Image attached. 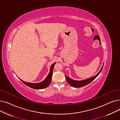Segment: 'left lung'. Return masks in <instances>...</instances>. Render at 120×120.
Listing matches in <instances>:
<instances>
[{
    "label": "left lung",
    "instance_id": "left-lung-1",
    "mask_svg": "<svg viewBox=\"0 0 120 120\" xmlns=\"http://www.w3.org/2000/svg\"><path fill=\"white\" fill-rule=\"evenodd\" d=\"M103 66L104 65H102L101 69L100 70V71H99V72L96 75H95V76L88 79H85V80H83V81H75V80H73V79L69 78V77H68L66 76H65V78L67 82H68V83H69L71 86L74 87H83L85 85H86L89 83H90L91 82H92L95 79H96V78L97 77L99 74H100L101 72V71L102 69V68H103Z\"/></svg>",
    "mask_w": 120,
    "mask_h": 120
}]
</instances>
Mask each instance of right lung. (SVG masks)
Returning a JSON list of instances; mask_svg holds the SVG:
<instances>
[{"mask_svg":"<svg viewBox=\"0 0 120 120\" xmlns=\"http://www.w3.org/2000/svg\"><path fill=\"white\" fill-rule=\"evenodd\" d=\"M55 64V63L53 64L52 65H51L50 67V73L48 76L46 77L43 81L42 82H41L39 83H29V82H26L22 80L20 81L24 83L27 86H29L32 88L33 89H43L47 87L48 85L50 84L51 79H52V73H53V70L54 67V65Z\"/></svg>","mask_w":120,"mask_h":120,"instance_id":"1","label":"right lung"}]
</instances>
